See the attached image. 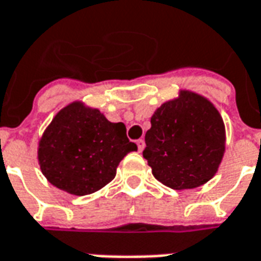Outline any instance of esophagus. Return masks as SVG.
Here are the masks:
<instances>
[{
	"label": "esophagus",
	"mask_w": 261,
	"mask_h": 261,
	"mask_svg": "<svg viewBox=\"0 0 261 261\" xmlns=\"http://www.w3.org/2000/svg\"><path fill=\"white\" fill-rule=\"evenodd\" d=\"M136 144H137V148H139V151H143L144 149V145H145V141L143 140V139H139V140L136 141Z\"/></svg>",
	"instance_id": "esophagus-1"
}]
</instances>
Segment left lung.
Listing matches in <instances>:
<instances>
[{"instance_id":"obj_1","label":"left lung","mask_w":261,"mask_h":261,"mask_svg":"<svg viewBox=\"0 0 261 261\" xmlns=\"http://www.w3.org/2000/svg\"><path fill=\"white\" fill-rule=\"evenodd\" d=\"M145 145L143 156L159 182L193 189L217 174L226 149L225 124L205 96L179 90L152 114Z\"/></svg>"}]
</instances>
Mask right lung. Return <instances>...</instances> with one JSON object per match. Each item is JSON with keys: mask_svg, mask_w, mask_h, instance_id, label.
<instances>
[{"mask_svg": "<svg viewBox=\"0 0 261 261\" xmlns=\"http://www.w3.org/2000/svg\"><path fill=\"white\" fill-rule=\"evenodd\" d=\"M137 145L126 137L122 122H110L98 109L82 100L54 116L38 143V162L48 182L70 195L102 189Z\"/></svg>", "mask_w": 261, "mask_h": 261, "instance_id": "obj_1", "label": "right lung"}]
</instances>
